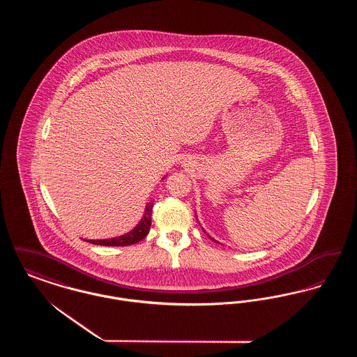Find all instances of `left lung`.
<instances>
[{
  "label": "left lung",
  "instance_id": "1",
  "mask_svg": "<svg viewBox=\"0 0 357 357\" xmlns=\"http://www.w3.org/2000/svg\"><path fill=\"white\" fill-rule=\"evenodd\" d=\"M195 217H197V215H195ZM197 221H198V218H197ZM202 229H204V227H202ZM204 233H206V231H204ZM206 234H207V233H206ZM207 236H208V234H207ZM208 238H211V239H213V241H215V239H214V238L210 237V236H208ZM215 242H217V243H220V242H218V241H215Z\"/></svg>",
  "mask_w": 357,
  "mask_h": 357
}]
</instances>
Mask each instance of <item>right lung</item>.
<instances>
[{
    "label": "right lung",
    "instance_id": "obj_1",
    "mask_svg": "<svg viewBox=\"0 0 357 357\" xmlns=\"http://www.w3.org/2000/svg\"><path fill=\"white\" fill-rule=\"evenodd\" d=\"M153 206V201L147 202L142 220L137 222L135 227L132 230H130L128 233L119 236V237L108 238V239H88V242L93 243V245H102V246H128V245H134V243L140 242L150 231Z\"/></svg>",
    "mask_w": 357,
    "mask_h": 357
}]
</instances>
